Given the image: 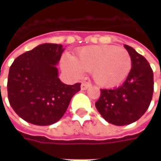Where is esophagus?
<instances>
[{
	"label": "esophagus",
	"instance_id": "obj_1",
	"mask_svg": "<svg viewBox=\"0 0 161 161\" xmlns=\"http://www.w3.org/2000/svg\"><path fill=\"white\" fill-rule=\"evenodd\" d=\"M90 86H91V84L89 83V82H83L80 86V89H81V90H88Z\"/></svg>",
	"mask_w": 161,
	"mask_h": 161
}]
</instances>
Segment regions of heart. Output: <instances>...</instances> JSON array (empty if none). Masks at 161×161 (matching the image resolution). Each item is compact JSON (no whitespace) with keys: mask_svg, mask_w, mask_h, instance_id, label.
<instances>
[{"mask_svg":"<svg viewBox=\"0 0 161 161\" xmlns=\"http://www.w3.org/2000/svg\"><path fill=\"white\" fill-rule=\"evenodd\" d=\"M62 66L75 78L91 71L97 84L112 88L122 83L132 69V58L126 49L114 46H90L75 52L74 57L65 54Z\"/></svg>","mask_w":161,"mask_h":161,"instance_id":"heart-1","label":"heart"}]
</instances>
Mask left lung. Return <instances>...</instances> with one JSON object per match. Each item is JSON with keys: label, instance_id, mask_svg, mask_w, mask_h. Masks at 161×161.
Here are the masks:
<instances>
[{"label": "left lung", "instance_id": "1", "mask_svg": "<svg viewBox=\"0 0 161 161\" xmlns=\"http://www.w3.org/2000/svg\"><path fill=\"white\" fill-rule=\"evenodd\" d=\"M132 58V69L118 88L101 90L95 103L103 118L114 125H126L137 121L147 111L153 94V71L151 65L133 47L125 45Z\"/></svg>", "mask_w": 161, "mask_h": 161}]
</instances>
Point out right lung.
<instances>
[{
    "label": "right lung",
    "instance_id": "obj_1",
    "mask_svg": "<svg viewBox=\"0 0 161 161\" xmlns=\"http://www.w3.org/2000/svg\"><path fill=\"white\" fill-rule=\"evenodd\" d=\"M62 45L42 44L14 60L8 76L9 102L19 117L36 125H49L66 112L80 83L67 85L58 78L56 65Z\"/></svg>",
    "mask_w": 161,
    "mask_h": 161
}]
</instances>
